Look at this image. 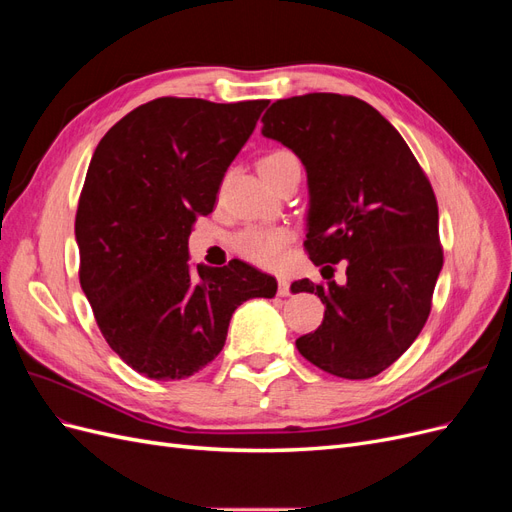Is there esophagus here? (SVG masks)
<instances>
[{
  "label": "esophagus",
  "mask_w": 512,
  "mask_h": 512,
  "mask_svg": "<svg viewBox=\"0 0 512 512\" xmlns=\"http://www.w3.org/2000/svg\"><path fill=\"white\" fill-rule=\"evenodd\" d=\"M277 294H280V297H288L290 294V282L286 277H280V280H277Z\"/></svg>",
  "instance_id": "34e87169"
}]
</instances>
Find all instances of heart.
<instances>
[{"label":"heart","mask_w":512,"mask_h":512,"mask_svg":"<svg viewBox=\"0 0 512 512\" xmlns=\"http://www.w3.org/2000/svg\"><path fill=\"white\" fill-rule=\"evenodd\" d=\"M288 164H299L290 151H273L260 160V175H271ZM290 241V230L282 226H250L235 237V250L262 267H277L284 258V247Z\"/></svg>","instance_id":"obj_1"}]
</instances>
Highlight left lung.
Returning a JSON list of instances; mask_svg holds the SVG:
<instances>
[{
  "label": "left lung",
  "instance_id": "1",
  "mask_svg": "<svg viewBox=\"0 0 512 512\" xmlns=\"http://www.w3.org/2000/svg\"><path fill=\"white\" fill-rule=\"evenodd\" d=\"M262 136L288 147L307 173L305 247L314 265L346 260V284L294 282L324 320L297 339L309 363L348 380L374 378L425 327L442 271L438 203L401 134L374 106L339 94L277 100Z\"/></svg>",
  "mask_w": 512,
  "mask_h": 512
}]
</instances>
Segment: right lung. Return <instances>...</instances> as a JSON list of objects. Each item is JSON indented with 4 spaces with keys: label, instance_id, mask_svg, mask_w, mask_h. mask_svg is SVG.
Segmentation results:
<instances>
[{
    "label": "right lung",
    "instance_id": "obj_1",
    "mask_svg": "<svg viewBox=\"0 0 512 512\" xmlns=\"http://www.w3.org/2000/svg\"><path fill=\"white\" fill-rule=\"evenodd\" d=\"M267 104L158 98L117 121L89 162L74 222L81 288L108 346L145 378L196 374L243 301L275 297V277L247 262L192 265L188 252Z\"/></svg>",
    "mask_w": 512,
    "mask_h": 512
}]
</instances>
